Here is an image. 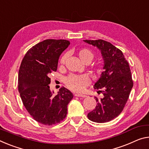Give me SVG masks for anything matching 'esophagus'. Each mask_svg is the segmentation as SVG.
<instances>
[{
  "mask_svg": "<svg viewBox=\"0 0 149 149\" xmlns=\"http://www.w3.org/2000/svg\"><path fill=\"white\" fill-rule=\"evenodd\" d=\"M75 96L79 97H86V95H84V94L77 93V94H75Z\"/></svg>",
  "mask_w": 149,
  "mask_h": 149,
  "instance_id": "esophagus-1",
  "label": "esophagus"
}]
</instances>
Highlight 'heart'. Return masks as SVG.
Masks as SVG:
<instances>
[{
    "instance_id": "heart-1",
    "label": "heart",
    "mask_w": 149,
    "mask_h": 149,
    "mask_svg": "<svg viewBox=\"0 0 149 149\" xmlns=\"http://www.w3.org/2000/svg\"><path fill=\"white\" fill-rule=\"evenodd\" d=\"M78 56L82 62L85 63H89L91 62L94 57V54L90 49L87 48H81L78 52ZM68 55L66 54L60 58V63L63 64L65 63ZM65 86L71 90L74 91H81L89 83L88 77L86 75H70L64 80Z\"/></svg>"
}]
</instances>
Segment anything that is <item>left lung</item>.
<instances>
[{"label":"left lung","mask_w":149,"mask_h":149,"mask_svg":"<svg viewBox=\"0 0 149 149\" xmlns=\"http://www.w3.org/2000/svg\"><path fill=\"white\" fill-rule=\"evenodd\" d=\"M84 42L100 49L104 60L103 72L93 86L103 97H95L97 103L87 117L96 123L110 121L123 110L133 86L129 63L122 52L110 42L103 40Z\"/></svg>","instance_id":"1"}]
</instances>
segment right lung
I'll return each instance as SVG.
<instances>
[{"instance_id": "right-lung-1", "label": "right lung", "mask_w": 149, "mask_h": 149, "mask_svg": "<svg viewBox=\"0 0 149 149\" xmlns=\"http://www.w3.org/2000/svg\"><path fill=\"white\" fill-rule=\"evenodd\" d=\"M70 44L66 40H45L28 49L20 66L18 87L23 105L35 121L45 125L63 121L74 97L64 87L53 97L48 86L60 56Z\"/></svg>"}]
</instances>
